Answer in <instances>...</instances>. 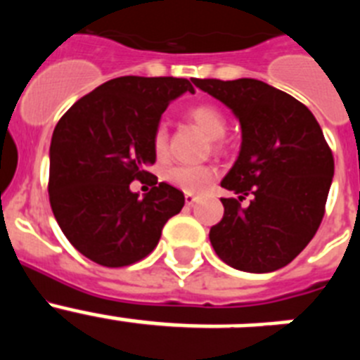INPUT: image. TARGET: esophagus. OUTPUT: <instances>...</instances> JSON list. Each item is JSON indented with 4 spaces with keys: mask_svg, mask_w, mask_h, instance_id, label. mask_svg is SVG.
<instances>
[{
    "mask_svg": "<svg viewBox=\"0 0 360 360\" xmlns=\"http://www.w3.org/2000/svg\"><path fill=\"white\" fill-rule=\"evenodd\" d=\"M196 202H198V196L191 195V193H186V203H187V205H195Z\"/></svg>",
    "mask_w": 360,
    "mask_h": 360,
    "instance_id": "esophagus-1",
    "label": "esophagus"
}]
</instances>
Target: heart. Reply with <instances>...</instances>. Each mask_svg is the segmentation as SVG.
Returning <instances> with one entry per match:
<instances>
[{"label":"heart","instance_id":"heart-1","mask_svg":"<svg viewBox=\"0 0 360 360\" xmlns=\"http://www.w3.org/2000/svg\"><path fill=\"white\" fill-rule=\"evenodd\" d=\"M189 119L202 129L209 139H216L214 146L219 148V139L227 131V117L218 106L214 104H196L189 110ZM153 153L157 158H165L167 148H169V133L164 124H158L153 131ZM165 182L174 186L184 193H202L209 184L216 178V167L212 165H171L169 169L164 173Z\"/></svg>","mask_w":360,"mask_h":360}]
</instances>
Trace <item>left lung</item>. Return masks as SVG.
<instances>
[{"instance_id": "1", "label": "left lung", "mask_w": 360, "mask_h": 360, "mask_svg": "<svg viewBox=\"0 0 360 360\" xmlns=\"http://www.w3.org/2000/svg\"><path fill=\"white\" fill-rule=\"evenodd\" d=\"M241 124L240 157L221 180L224 218L209 232L221 262L243 272H274L316 236L333 178V155L311 111L256 79H195ZM251 196L249 206L240 202Z\"/></svg>"}]
</instances>
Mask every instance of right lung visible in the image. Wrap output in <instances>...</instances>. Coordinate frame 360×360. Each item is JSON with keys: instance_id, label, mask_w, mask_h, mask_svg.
<instances>
[{"instance_id": "obj_1", "label": "right lung", "mask_w": 360, "mask_h": 360, "mask_svg": "<svg viewBox=\"0 0 360 360\" xmlns=\"http://www.w3.org/2000/svg\"><path fill=\"white\" fill-rule=\"evenodd\" d=\"M184 91H195L187 79L117 77L79 98L57 122L50 205L70 243L91 262L110 269L141 262L157 247L165 221L182 211V191L158 184L146 167L157 160L153 131ZM133 179L155 186L139 199L129 189Z\"/></svg>"}]
</instances>
